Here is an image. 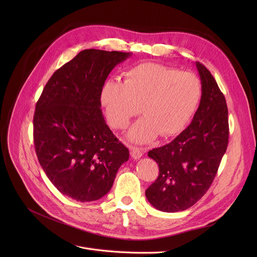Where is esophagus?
Returning <instances> with one entry per match:
<instances>
[{
  "instance_id": "obj_1",
  "label": "esophagus",
  "mask_w": 257,
  "mask_h": 257,
  "mask_svg": "<svg viewBox=\"0 0 257 257\" xmlns=\"http://www.w3.org/2000/svg\"><path fill=\"white\" fill-rule=\"evenodd\" d=\"M130 155L133 159H140L143 156V151L138 147H130Z\"/></svg>"
}]
</instances>
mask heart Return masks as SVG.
<instances>
[{
    "instance_id": "1",
    "label": "heart",
    "mask_w": 257,
    "mask_h": 257,
    "mask_svg": "<svg viewBox=\"0 0 257 257\" xmlns=\"http://www.w3.org/2000/svg\"><path fill=\"white\" fill-rule=\"evenodd\" d=\"M201 84L192 73L156 62H142L124 73V81L109 79L101 90V102L114 128L123 129L141 111L145 117L133 125L129 139L147 143L179 133L201 99Z\"/></svg>"
}]
</instances>
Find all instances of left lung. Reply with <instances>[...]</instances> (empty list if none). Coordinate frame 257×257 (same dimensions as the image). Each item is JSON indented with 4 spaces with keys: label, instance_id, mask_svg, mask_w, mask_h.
<instances>
[{
    "label": "left lung",
    "instance_id": "8db88e82",
    "mask_svg": "<svg viewBox=\"0 0 257 257\" xmlns=\"http://www.w3.org/2000/svg\"><path fill=\"white\" fill-rule=\"evenodd\" d=\"M202 96L191 125L171 143L148 152L159 167L146 191L148 201L165 212L193 206L210 187L229 139L228 109L223 92L206 67L196 62Z\"/></svg>",
    "mask_w": 257,
    "mask_h": 257
}]
</instances>
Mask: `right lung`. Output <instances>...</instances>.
Masks as SVG:
<instances>
[{
    "label": "right lung",
    "mask_w": 257,
    "mask_h": 257,
    "mask_svg": "<svg viewBox=\"0 0 257 257\" xmlns=\"http://www.w3.org/2000/svg\"><path fill=\"white\" fill-rule=\"evenodd\" d=\"M131 53L81 51L52 75L33 116L40 166L57 190L80 202L96 201L113 184L129 150L105 123L101 90L113 67Z\"/></svg>",
    "instance_id": "right-lung-1"
}]
</instances>
